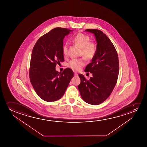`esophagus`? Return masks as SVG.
Listing matches in <instances>:
<instances>
[{
    "instance_id": "1",
    "label": "esophagus",
    "mask_w": 147,
    "mask_h": 147,
    "mask_svg": "<svg viewBox=\"0 0 147 147\" xmlns=\"http://www.w3.org/2000/svg\"><path fill=\"white\" fill-rule=\"evenodd\" d=\"M74 76H78V74H77V73L76 72H74Z\"/></svg>"
}]
</instances>
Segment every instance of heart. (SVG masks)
Wrapping results in <instances>:
<instances>
[{"instance_id": "1", "label": "heart", "mask_w": 147, "mask_h": 147, "mask_svg": "<svg viewBox=\"0 0 147 147\" xmlns=\"http://www.w3.org/2000/svg\"><path fill=\"white\" fill-rule=\"evenodd\" d=\"M73 42L81 48V54L85 58L91 60L96 54L97 45L94 42L90 41V37L83 33H78L73 37ZM62 52L64 56L68 54L67 45L64 44L62 47ZM85 61L84 58L74 59L69 62V67L74 70H79L82 67L84 66Z\"/></svg>"}]
</instances>
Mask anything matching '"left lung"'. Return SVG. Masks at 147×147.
<instances>
[{"label": "left lung", "mask_w": 147, "mask_h": 147, "mask_svg": "<svg viewBox=\"0 0 147 147\" xmlns=\"http://www.w3.org/2000/svg\"><path fill=\"white\" fill-rule=\"evenodd\" d=\"M96 40V54L85 69V72L92 74L89 80L79 74L80 84L78 89L81 96L86 102L98 105L104 102L113 92L119 76L118 54L109 38L101 30L87 29Z\"/></svg>", "instance_id": "1"}]
</instances>
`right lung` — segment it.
<instances>
[{
  "mask_svg": "<svg viewBox=\"0 0 147 147\" xmlns=\"http://www.w3.org/2000/svg\"><path fill=\"white\" fill-rule=\"evenodd\" d=\"M72 30L56 28L40 37L32 49L29 76L33 88L42 100L52 102L64 94L74 73L66 68L62 73L55 69L64 62L63 39Z\"/></svg>",
  "mask_w": 147,
  "mask_h": 147,
  "instance_id": "1",
  "label": "right lung"
}]
</instances>
